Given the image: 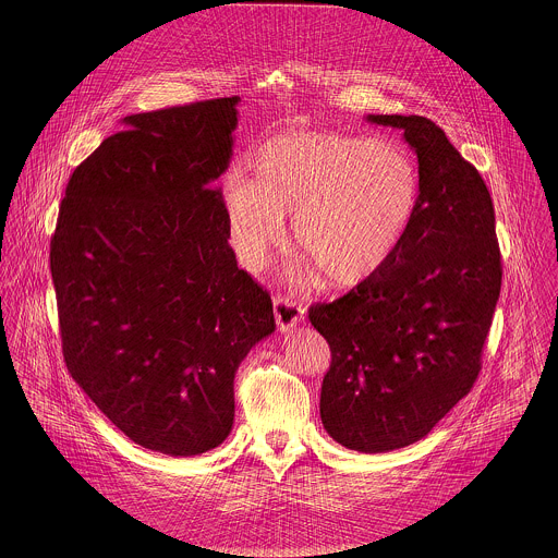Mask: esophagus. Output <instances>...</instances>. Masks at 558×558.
Returning <instances> with one entry per match:
<instances>
[{
	"mask_svg": "<svg viewBox=\"0 0 558 558\" xmlns=\"http://www.w3.org/2000/svg\"><path fill=\"white\" fill-rule=\"evenodd\" d=\"M272 305H275V319H277V326H279L281 332L292 330L296 324H301L305 318V307L296 305L292 299L277 296Z\"/></svg>",
	"mask_w": 558,
	"mask_h": 558,
	"instance_id": "1",
	"label": "esophagus"
}]
</instances>
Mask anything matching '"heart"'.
Instances as JSON below:
<instances>
[{"mask_svg": "<svg viewBox=\"0 0 558 558\" xmlns=\"http://www.w3.org/2000/svg\"><path fill=\"white\" fill-rule=\"evenodd\" d=\"M255 180L232 173L223 206L246 264H262L292 239L319 279L352 288L378 272L405 239L421 182L398 144L335 131H290L270 137L253 159Z\"/></svg>", "mask_w": 558, "mask_h": 558, "instance_id": "1", "label": "heart"}]
</instances>
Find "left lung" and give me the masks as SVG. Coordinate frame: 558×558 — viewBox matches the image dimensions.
I'll return each instance as SVG.
<instances>
[{
  "instance_id": "obj_1",
  "label": "left lung",
  "mask_w": 558,
  "mask_h": 558,
  "mask_svg": "<svg viewBox=\"0 0 558 558\" xmlns=\"http://www.w3.org/2000/svg\"><path fill=\"white\" fill-rule=\"evenodd\" d=\"M418 159V208L393 257L332 303L310 307L330 345L319 416L361 453L408 447L473 389L500 294L489 191L423 116H367Z\"/></svg>"
}]
</instances>
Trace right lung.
<instances>
[{"mask_svg": "<svg viewBox=\"0 0 558 558\" xmlns=\"http://www.w3.org/2000/svg\"><path fill=\"white\" fill-rule=\"evenodd\" d=\"M239 100L126 116L73 171L51 236L73 380L133 442L175 458L230 436L236 369L275 330L217 189Z\"/></svg>", "mask_w": 558, "mask_h": 558, "instance_id": "add662e5", "label": "right lung"}]
</instances>
